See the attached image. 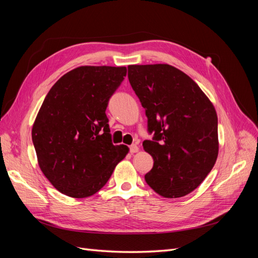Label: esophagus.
I'll list each match as a JSON object with an SVG mask.
<instances>
[{"instance_id": "obj_1", "label": "esophagus", "mask_w": 258, "mask_h": 258, "mask_svg": "<svg viewBox=\"0 0 258 258\" xmlns=\"http://www.w3.org/2000/svg\"><path fill=\"white\" fill-rule=\"evenodd\" d=\"M137 152H139L138 145H137V144H132V145L130 146V153H131V154H135V153H137Z\"/></svg>"}]
</instances>
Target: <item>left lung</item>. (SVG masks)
<instances>
[{
	"mask_svg": "<svg viewBox=\"0 0 258 258\" xmlns=\"http://www.w3.org/2000/svg\"><path fill=\"white\" fill-rule=\"evenodd\" d=\"M128 79L145 108L154 159L145 181L165 198L186 196L204 182L218 155L216 111L188 75L169 64L129 66Z\"/></svg>",
	"mask_w": 258,
	"mask_h": 258,
	"instance_id": "1",
	"label": "left lung"
}]
</instances>
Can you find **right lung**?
I'll return each instance as SVG.
<instances>
[{
    "mask_svg": "<svg viewBox=\"0 0 258 258\" xmlns=\"http://www.w3.org/2000/svg\"><path fill=\"white\" fill-rule=\"evenodd\" d=\"M126 67H79L57 81L32 127L38 166L52 186L73 198L90 197L129 152L114 145L105 110Z\"/></svg>",
    "mask_w": 258,
    "mask_h": 258,
    "instance_id": "right-lung-1",
    "label": "right lung"
}]
</instances>
